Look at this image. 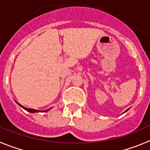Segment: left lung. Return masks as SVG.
<instances>
[{
  "instance_id": "1",
  "label": "left lung",
  "mask_w": 150,
  "mask_h": 150,
  "mask_svg": "<svg viewBox=\"0 0 150 150\" xmlns=\"http://www.w3.org/2000/svg\"><path fill=\"white\" fill-rule=\"evenodd\" d=\"M129 110V109H127V110H126V111H124V112H123V113H122V114H124V112H127V111H128V110Z\"/></svg>"
}]
</instances>
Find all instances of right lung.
Returning <instances> with one entry per match:
<instances>
[{
    "instance_id": "add662e5",
    "label": "right lung",
    "mask_w": 150,
    "mask_h": 150,
    "mask_svg": "<svg viewBox=\"0 0 150 150\" xmlns=\"http://www.w3.org/2000/svg\"><path fill=\"white\" fill-rule=\"evenodd\" d=\"M16 103H18V105H19V106H20L21 107H22V108L23 109H24L25 110H26V111L27 112H31V113H35V112H48L49 110H51L52 108H50V109H48V110H42V111H40V110H34V109H29V108H26V107H23V106H22L21 104H20V103H18V102L16 101Z\"/></svg>"
}]
</instances>
